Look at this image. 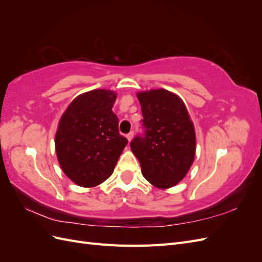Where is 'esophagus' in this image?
Returning a JSON list of instances; mask_svg holds the SVG:
<instances>
[{
  "instance_id": "34e87169",
  "label": "esophagus",
  "mask_w": 262,
  "mask_h": 262,
  "mask_svg": "<svg viewBox=\"0 0 262 262\" xmlns=\"http://www.w3.org/2000/svg\"><path fill=\"white\" fill-rule=\"evenodd\" d=\"M133 134H134V132H133V131H130V132L125 136V137H126V139H128V141H129V142L133 139Z\"/></svg>"
}]
</instances>
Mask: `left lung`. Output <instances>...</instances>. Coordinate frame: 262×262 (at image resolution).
I'll list each match as a JSON object with an SVG mask.
<instances>
[{
  "label": "left lung",
  "mask_w": 262,
  "mask_h": 262,
  "mask_svg": "<svg viewBox=\"0 0 262 262\" xmlns=\"http://www.w3.org/2000/svg\"><path fill=\"white\" fill-rule=\"evenodd\" d=\"M143 133L130 147L141 165L144 178L157 188L177 185L192 165L195 134L181 99L166 90L138 94Z\"/></svg>",
  "instance_id": "left-lung-1"
}]
</instances>
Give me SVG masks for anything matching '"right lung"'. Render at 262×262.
<instances>
[{"label": "right lung", "instance_id": "obj_1", "mask_svg": "<svg viewBox=\"0 0 262 262\" xmlns=\"http://www.w3.org/2000/svg\"><path fill=\"white\" fill-rule=\"evenodd\" d=\"M116 94L95 90L76 97L63 114L55 150L66 175L81 187H95L114 172L128 140L113 112Z\"/></svg>", "mask_w": 262, "mask_h": 262}]
</instances>
